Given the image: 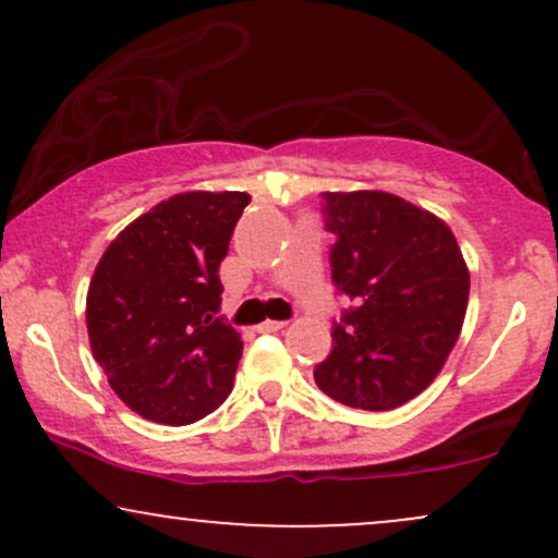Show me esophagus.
<instances>
[{
    "mask_svg": "<svg viewBox=\"0 0 558 558\" xmlns=\"http://www.w3.org/2000/svg\"><path fill=\"white\" fill-rule=\"evenodd\" d=\"M286 325H288L286 319H265V323L257 325V330L259 332H278V330H283Z\"/></svg>",
    "mask_w": 558,
    "mask_h": 558,
    "instance_id": "obj_1",
    "label": "esophagus"
}]
</instances>
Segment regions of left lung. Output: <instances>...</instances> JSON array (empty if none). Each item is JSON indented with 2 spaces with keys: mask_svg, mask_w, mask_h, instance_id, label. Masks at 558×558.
I'll list each match as a JSON object with an SVG mask.
<instances>
[{
  "mask_svg": "<svg viewBox=\"0 0 558 558\" xmlns=\"http://www.w3.org/2000/svg\"><path fill=\"white\" fill-rule=\"evenodd\" d=\"M336 235L330 278L351 301L332 319V351L315 367L330 399L386 412L422 393L462 332L470 272L438 217L383 191L323 194Z\"/></svg>",
  "mask_w": 558,
  "mask_h": 558,
  "instance_id": "obj_1",
  "label": "left lung"
}]
</instances>
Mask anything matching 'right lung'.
Wrapping results in <instances>:
<instances>
[{
  "label": "right lung",
  "mask_w": 558,
  "mask_h": 558,
  "mask_svg": "<svg viewBox=\"0 0 558 558\" xmlns=\"http://www.w3.org/2000/svg\"><path fill=\"white\" fill-rule=\"evenodd\" d=\"M241 191L170 196L107 246L88 286L92 351L141 417L191 425L233 388L243 341L220 315V262Z\"/></svg>",
  "instance_id": "1"
}]
</instances>
